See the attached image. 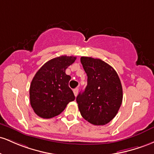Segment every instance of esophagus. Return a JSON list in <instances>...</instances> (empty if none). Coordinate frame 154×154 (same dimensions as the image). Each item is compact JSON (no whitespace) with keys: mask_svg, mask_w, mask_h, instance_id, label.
Segmentation results:
<instances>
[{"mask_svg":"<svg viewBox=\"0 0 154 154\" xmlns=\"http://www.w3.org/2000/svg\"><path fill=\"white\" fill-rule=\"evenodd\" d=\"M78 92H79V89H73V93H74V95H75V97L77 96V94H78Z\"/></svg>","mask_w":154,"mask_h":154,"instance_id":"esophagus-1","label":"esophagus"}]
</instances>
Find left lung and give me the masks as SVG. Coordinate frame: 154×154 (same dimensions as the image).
Segmentation results:
<instances>
[{"instance_id": "left-lung-1", "label": "left lung", "mask_w": 154, "mask_h": 154, "mask_svg": "<svg viewBox=\"0 0 154 154\" xmlns=\"http://www.w3.org/2000/svg\"><path fill=\"white\" fill-rule=\"evenodd\" d=\"M87 85L76 102L81 115L94 125H105L118 113L123 99L121 81L116 70L100 59L81 57Z\"/></svg>"}]
</instances>
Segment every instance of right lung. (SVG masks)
I'll return each mask as SVG.
<instances>
[{
	"label": "right lung",
	"mask_w": 154,
	"mask_h": 154,
	"mask_svg": "<svg viewBox=\"0 0 154 154\" xmlns=\"http://www.w3.org/2000/svg\"><path fill=\"white\" fill-rule=\"evenodd\" d=\"M75 60V57L65 55L51 59L35 73L30 84V100L32 109L38 116L53 118L75 100L68 86L71 77L65 73V70Z\"/></svg>",
	"instance_id": "right-lung-1"
}]
</instances>
